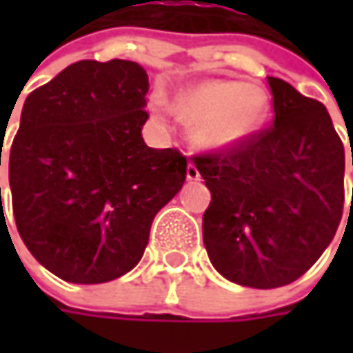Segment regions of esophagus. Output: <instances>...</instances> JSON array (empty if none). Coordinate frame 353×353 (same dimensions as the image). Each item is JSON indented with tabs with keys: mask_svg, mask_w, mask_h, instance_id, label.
Listing matches in <instances>:
<instances>
[{
	"mask_svg": "<svg viewBox=\"0 0 353 353\" xmlns=\"http://www.w3.org/2000/svg\"><path fill=\"white\" fill-rule=\"evenodd\" d=\"M186 179L188 181H198L200 179V172H198V169L192 163H188V167H186Z\"/></svg>",
	"mask_w": 353,
	"mask_h": 353,
	"instance_id": "esophagus-1",
	"label": "esophagus"
}]
</instances>
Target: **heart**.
<instances>
[{
	"label": "heart",
	"instance_id": "1",
	"mask_svg": "<svg viewBox=\"0 0 353 353\" xmlns=\"http://www.w3.org/2000/svg\"><path fill=\"white\" fill-rule=\"evenodd\" d=\"M176 116L206 149H230L245 141L263 123L269 98L259 84L212 80L183 90L174 102Z\"/></svg>",
	"mask_w": 353,
	"mask_h": 353
}]
</instances>
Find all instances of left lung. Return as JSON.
I'll list each match as a JSON object with an SVG mask.
<instances>
[{
  "label": "left lung",
  "mask_w": 353,
  "mask_h": 353,
  "mask_svg": "<svg viewBox=\"0 0 353 353\" xmlns=\"http://www.w3.org/2000/svg\"><path fill=\"white\" fill-rule=\"evenodd\" d=\"M267 80L273 125L194 157L212 194L202 218L208 257L228 281L253 289L305 275L344 210V145L326 108L281 78Z\"/></svg>",
  "instance_id": "8db88e82"
}]
</instances>
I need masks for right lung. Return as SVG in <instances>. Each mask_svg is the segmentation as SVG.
Here are the masks:
<instances>
[{"label": "right lung", "mask_w": 353, "mask_h": 353, "mask_svg": "<svg viewBox=\"0 0 353 353\" xmlns=\"http://www.w3.org/2000/svg\"><path fill=\"white\" fill-rule=\"evenodd\" d=\"M147 92L137 62L80 61L25 100L7 153L13 216L34 259L68 283L131 271L183 188L186 157L143 141Z\"/></svg>", "instance_id": "1"}]
</instances>
